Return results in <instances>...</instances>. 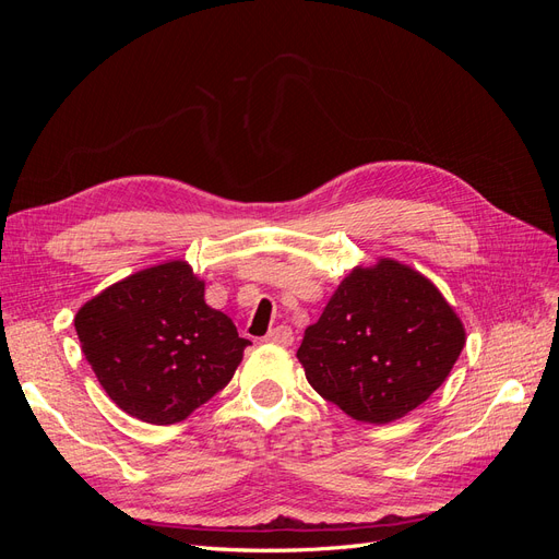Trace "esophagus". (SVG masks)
Segmentation results:
<instances>
[{"label": "esophagus", "mask_w": 559, "mask_h": 559, "mask_svg": "<svg viewBox=\"0 0 559 559\" xmlns=\"http://www.w3.org/2000/svg\"><path fill=\"white\" fill-rule=\"evenodd\" d=\"M265 341L267 343H275V345H282V347H289L294 343V331H292V326H284V324L275 326V329L267 331Z\"/></svg>", "instance_id": "obj_1"}]
</instances>
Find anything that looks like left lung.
<instances>
[{"label": "left lung", "instance_id": "8db88e82", "mask_svg": "<svg viewBox=\"0 0 559 559\" xmlns=\"http://www.w3.org/2000/svg\"><path fill=\"white\" fill-rule=\"evenodd\" d=\"M466 343L462 319L411 265L354 267L296 352L314 392L359 421L386 425L445 382Z\"/></svg>", "mask_w": 559, "mask_h": 559}]
</instances>
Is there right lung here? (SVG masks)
<instances>
[{
    "label": "right lung",
    "mask_w": 559,
    "mask_h": 559,
    "mask_svg": "<svg viewBox=\"0 0 559 559\" xmlns=\"http://www.w3.org/2000/svg\"><path fill=\"white\" fill-rule=\"evenodd\" d=\"M83 357L123 413L175 425L230 382L251 345L186 261L140 270L74 317Z\"/></svg>",
    "instance_id": "obj_1"
}]
</instances>
